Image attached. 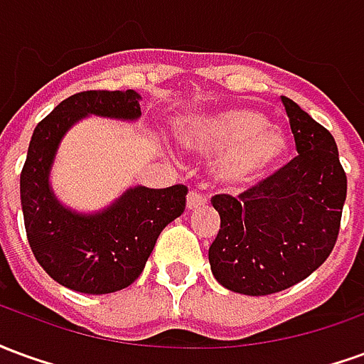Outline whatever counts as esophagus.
<instances>
[{
    "label": "esophagus",
    "instance_id": "34e87169",
    "mask_svg": "<svg viewBox=\"0 0 364 364\" xmlns=\"http://www.w3.org/2000/svg\"><path fill=\"white\" fill-rule=\"evenodd\" d=\"M206 205V197L205 195H200L198 191H191L189 195H187V208L189 210H195V208H200V206Z\"/></svg>",
    "mask_w": 364,
    "mask_h": 364
}]
</instances>
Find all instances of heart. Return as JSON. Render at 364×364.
<instances>
[{"label": "heart", "mask_w": 364, "mask_h": 364, "mask_svg": "<svg viewBox=\"0 0 364 364\" xmlns=\"http://www.w3.org/2000/svg\"><path fill=\"white\" fill-rule=\"evenodd\" d=\"M181 142L198 154H222L216 166L218 181L244 191L267 177L287 158L289 134L269 124L265 114L247 107L208 112L183 130Z\"/></svg>", "instance_id": "b5f03b06"}]
</instances>
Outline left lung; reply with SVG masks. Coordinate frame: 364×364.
Listing matches in <instances>:
<instances>
[{
    "label": "left lung",
    "instance_id": "1",
    "mask_svg": "<svg viewBox=\"0 0 364 364\" xmlns=\"http://www.w3.org/2000/svg\"><path fill=\"white\" fill-rule=\"evenodd\" d=\"M298 156L237 197L216 195L218 236L208 250L216 281L265 296L290 289L328 259L347 197V177L329 130L281 97Z\"/></svg>",
    "mask_w": 364,
    "mask_h": 364
}]
</instances>
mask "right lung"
Returning a JSON list of instances; mask_svg holds the SVG:
<instances>
[{
  "mask_svg": "<svg viewBox=\"0 0 364 364\" xmlns=\"http://www.w3.org/2000/svg\"><path fill=\"white\" fill-rule=\"evenodd\" d=\"M134 90L82 91L68 97L36 124L21 171V206L28 244L41 267L75 292L109 294L140 277L156 240L185 210L187 187H130L97 213L62 205L50 185L60 142L85 117L140 119Z\"/></svg>",
  "mask_w": 364,
  "mask_h": 364,
  "instance_id": "add662e5",
  "label": "right lung"
}]
</instances>
